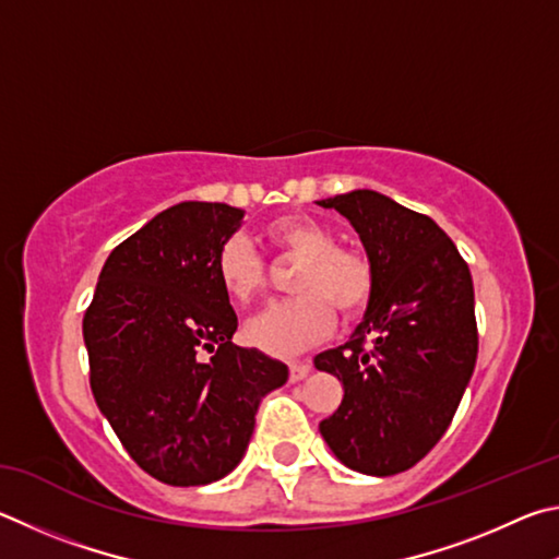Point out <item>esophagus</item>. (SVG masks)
Masks as SVG:
<instances>
[{
	"label": "esophagus",
	"instance_id": "esophagus-1",
	"mask_svg": "<svg viewBox=\"0 0 559 559\" xmlns=\"http://www.w3.org/2000/svg\"><path fill=\"white\" fill-rule=\"evenodd\" d=\"M309 370H311L309 360H292V364H289V378L292 380H301V378L309 376Z\"/></svg>",
	"mask_w": 559,
	"mask_h": 559
}]
</instances>
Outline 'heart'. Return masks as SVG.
Here are the masks:
<instances>
[{"mask_svg": "<svg viewBox=\"0 0 559 559\" xmlns=\"http://www.w3.org/2000/svg\"><path fill=\"white\" fill-rule=\"evenodd\" d=\"M277 258L297 262L289 289L280 301L248 321L245 338L272 356H295L324 341L341 319L366 311L376 292V267L360 250L341 248L334 233L314 218H280L264 228ZM215 280L233 305L250 307L267 287V264L242 235L225 240L213 262Z\"/></svg>", "mask_w": 559, "mask_h": 559, "instance_id": "heart-1", "label": "heart"}]
</instances>
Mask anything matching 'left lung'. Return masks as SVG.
<instances>
[{"mask_svg": "<svg viewBox=\"0 0 559 559\" xmlns=\"http://www.w3.org/2000/svg\"><path fill=\"white\" fill-rule=\"evenodd\" d=\"M319 205L346 215L376 267L364 324L348 344L314 358L344 383V400L319 429L348 468L393 476L442 439L472 380V272L429 215L383 193L360 189Z\"/></svg>", "mask_w": 559, "mask_h": 559, "instance_id": "left-lung-1", "label": "left lung"}]
</instances>
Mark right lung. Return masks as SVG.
Here are the masks:
<instances>
[{
    "label": "right lung",
    "instance_id": "add662e5",
    "mask_svg": "<svg viewBox=\"0 0 559 559\" xmlns=\"http://www.w3.org/2000/svg\"><path fill=\"white\" fill-rule=\"evenodd\" d=\"M240 221V209L201 201L154 215L110 252L85 309L95 403L156 481L203 486L230 474L260 397L287 383L282 360L230 341L238 317L213 262Z\"/></svg>",
    "mask_w": 559,
    "mask_h": 559
}]
</instances>
